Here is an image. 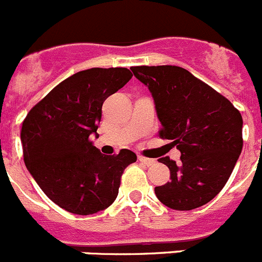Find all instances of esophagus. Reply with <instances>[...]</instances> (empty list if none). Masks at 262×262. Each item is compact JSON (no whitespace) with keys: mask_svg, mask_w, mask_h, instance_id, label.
I'll return each mask as SVG.
<instances>
[{"mask_svg":"<svg viewBox=\"0 0 262 262\" xmlns=\"http://www.w3.org/2000/svg\"><path fill=\"white\" fill-rule=\"evenodd\" d=\"M139 161H142V163L147 166H154L155 164H156V160L148 159V157H144V156H139Z\"/></svg>","mask_w":262,"mask_h":262,"instance_id":"esophagus-1","label":"esophagus"}]
</instances>
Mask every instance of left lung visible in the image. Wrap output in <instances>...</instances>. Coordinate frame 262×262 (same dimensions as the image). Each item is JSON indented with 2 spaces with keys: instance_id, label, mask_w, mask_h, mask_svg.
I'll return each instance as SVG.
<instances>
[{
  "instance_id": "1",
  "label": "left lung",
  "mask_w": 262,
  "mask_h": 262,
  "mask_svg": "<svg viewBox=\"0 0 262 262\" xmlns=\"http://www.w3.org/2000/svg\"><path fill=\"white\" fill-rule=\"evenodd\" d=\"M147 85L161 122L159 136L181 152L180 163L160 159L170 181L155 187L169 209L206 205L227 184L243 148V118L232 103L189 71L176 66L133 67Z\"/></svg>"
}]
</instances>
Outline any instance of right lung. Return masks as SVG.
<instances>
[{
  "mask_svg": "<svg viewBox=\"0 0 262 262\" xmlns=\"http://www.w3.org/2000/svg\"><path fill=\"white\" fill-rule=\"evenodd\" d=\"M127 68H90L53 88L26 115L20 129L23 160L43 193L61 209L90 215L114 202L129 149L103 155L92 142L107 97L128 82Z\"/></svg>",
  "mask_w": 262,
  "mask_h": 262,
  "instance_id": "right-lung-1",
  "label": "right lung"
}]
</instances>
